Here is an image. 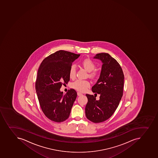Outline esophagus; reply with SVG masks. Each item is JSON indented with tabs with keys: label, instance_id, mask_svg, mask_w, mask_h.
Returning a JSON list of instances; mask_svg holds the SVG:
<instances>
[{
	"label": "esophagus",
	"instance_id": "obj_1",
	"mask_svg": "<svg viewBox=\"0 0 158 158\" xmlns=\"http://www.w3.org/2000/svg\"><path fill=\"white\" fill-rule=\"evenodd\" d=\"M77 95L78 96H81V95H82V94L81 93H80V92H77Z\"/></svg>",
	"mask_w": 158,
	"mask_h": 158
}]
</instances>
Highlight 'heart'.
Returning <instances> with one entry per match:
<instances>
[{
    "label": "heart",
    "instance_id": "b5f03b06",
    "mask_svg": "<svg viewBox=\"0 0 158 158\" xmlns=\"http://www.w3.org/2000/svg\"><path fill=\"white\" fill-rule=\"evenodd\" d=\"M83 66L89 72V76L91 78H96L99 75V72L96 68V64L90 59H85L82 62ZM76 74V67L75 65L72 64L69 69V76L71 78L74 79ZM90 86V83L87 80L78 79L72 83L71 87L79 92H84Z\"/></svg>",
    "mask_w": 158,
    "mask_h": 158
}]
</instances>
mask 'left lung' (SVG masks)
I'll return each instance as SVG.
<instances>
[{
	"label": "left lung",
	"instance_id": "obj_1",
	"mask_svg": "<svg viewBox=\"0 0 158 158\" xmlns=\"http://www.w3.org/2000/svg\"><path fill=\"white\" fill-rule=\"evenodd\" d=\"M94 58L102 62L99 78L92 88L100 96L97 100L94 95H86L85 115L90 121L100 123L109 119L117 108L123 96L124 76L120 65L107 53L97 54Z\"/></svg>",
	"mask_w": 158,
	"mask_h": 158
}]
</instances>
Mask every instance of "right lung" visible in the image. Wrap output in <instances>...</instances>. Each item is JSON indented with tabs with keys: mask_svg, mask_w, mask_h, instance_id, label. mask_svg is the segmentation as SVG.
<instances>
[{
	"mask_svg": "<svg viewBox=\"0 0 158 158\" xmlns=\"http://www.w3.org/2000/svg\"><path fill=\"white\" fill-rule=\"evenodd\" d=\"M80 55L60 50L46 57L39 66L35 83L38 99L44 114L54 122L68 119L77 97L74 89L65 95L60 89L69 81V68Z\"/></svg>",
	"mask_w": 158,
	"mask_h": 158,
	"instance_id": "right-lung-1",
	"label": "right lung"
}]
</instances>
